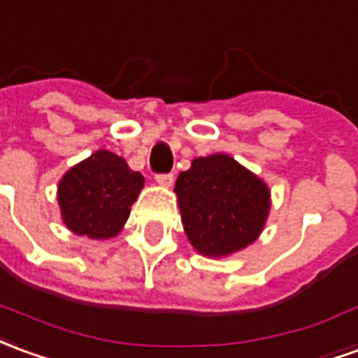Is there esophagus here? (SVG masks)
<instances>
[{"label": "esophagus", "mask_w": 358, "mask_h": 358, "mask_svg": "<svg viewBox=\"0 0 358 358\" xmlns=\"http://www.w3.org/2000/svg\"><path fill=\"white\" fill-rule=\"evenodd\" d=\"M155 182L161 187H171L172 182H174V176H172V174H157V176H155Z\"/></svg>", "instance_id": "esophagus-1"}]
</instances>
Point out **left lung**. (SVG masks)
<instances>
[{
    "label": "left lung",
    "instance_id": "8db88e82",
    "mask_svg": "<svg viewBox=\"0 0 358 358\" xmlns=\"http://www.w3.org/2000/svg\"><path fill=\"white\" fill-rule=\"evenodd\" d=\"M189 244L205 257H227L254 244L266 227L271 189L231 155L197 157L174 184Z\"/></svg>",
    "mask_w": 358,
    "mask_h": 358
}]
</instances>
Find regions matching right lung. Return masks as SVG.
Wrapping results in <instances>:
<instances>
[{
	"label": "right lung",
	"instance_id": "obj_1",
	"mask_svg": "<svg viewBox=\"0 0 358 358\" xmlns=\"http://www.w3.org/2000/svg\"><path fill=\"white\" fill-rule=\"evenodd\" d=\"M143 184L141 172L131 171L126 159L99 149L57 182L62 221L79 236L114 238L124 229Z\"/></svg>",
	"mask_w": 358,
	"mask_h": 358
}]
</instances>
